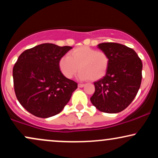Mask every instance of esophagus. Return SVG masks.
<instances>
[{"mask_svg":"<svg viewBox=\"0 0 158 158\" xmlns=\"http://www.w3.org/2000/svg\"><path fill=\"white\" fill-rule=\"evenodd\" d=\"M78 86H79V88H83V87L85 86L84 84H79L78 85Z\"/></svg>","mask_w":158,"mask_h":158,"instance_id":"esophagus-1","label":"esophagus"}]
</instances>
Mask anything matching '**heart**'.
Masks as SVG:
<instances>
[{
  "label": "heart",
  "instance_id": "b5f03b06",
  "mask_svg": "<svg viewBox=\"0 0 158 158\" xmlns=\"http://www.w3.org/2000/svg\"><path fill=\"white\" fill-rule=\"evenodd\" d=\"M109 64L106 52L97 51L87 46L75 48L59 60V68L63 75L71 79L79 69L78 79L97 81L106 75Z\"/></svg>",
  "mask_w": 158,
  "mask_h": 158
}]
</instances>
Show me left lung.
Returning a JSON list of instances; mask_svg holds the SVG:
<instances>
[{
	"label": "left lung",
	"instance_id": "left-lung-1",
	"mask_svg": "<svg viewBox=\"0 0 158 158\" xmlns=\"http://www.w3.org/2000/svg\"><path fill=\"white\" fill-rule=\"evenodd\" d=\"M98 48L106 52L109 64L106 76L94 83L90 101L98 110L108 114L122 111L131 104L139 89L143 64L133 49L118 43H101Z\"/></svg>",
	"mask_w": 158,
	"mask_h": 158
}]
</instances>
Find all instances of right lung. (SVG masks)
Segmentation results:
<instances>
[{"label":"right lung","mask_w":158,"mask_h":158,"mask_svg":"<svg viewBox=\"0 0 158 158\" xmlns=\"http://www.w3.org/2000/svg\"><path fill=\"white\" fill-rule=\"evenodd\" d=\"M73 48L45 43L20 55L12 70L18 100L30 114L48 118L60 113L77 88L63 75L59 60Z\"/></svg>","instance_id":"right-lung-1"}]
</instances>
